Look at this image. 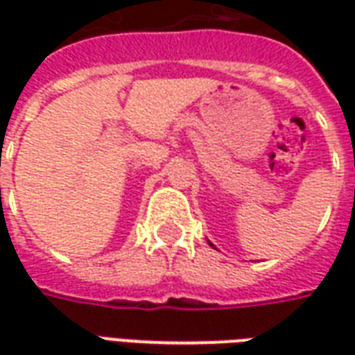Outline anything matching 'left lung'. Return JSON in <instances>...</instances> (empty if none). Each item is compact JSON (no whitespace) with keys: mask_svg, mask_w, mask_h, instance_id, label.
Returning a JSON list of instances; mask_svg holds the SVG:
<instances>
[{"mask_svg":"<svg viewBox=\"0 0 355 355\" xmlns=\"http://www.w3.org/2000/svg\"><path fill=\"white\" fill-rule=\"evenodd\" d=\"M209 245H211V247H215V245H213V243H211V241H209Z\"/></svg>","mask_w":355,"mask_h":355,"instance_id":"8db88e82","label":"left lung"}]
</instances>
